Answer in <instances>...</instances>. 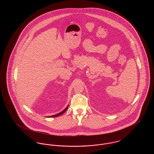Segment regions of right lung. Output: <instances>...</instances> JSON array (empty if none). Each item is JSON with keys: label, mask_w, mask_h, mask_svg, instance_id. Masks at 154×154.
Masks as SVG:
<instances>
[{"label": "right lung", "mask_w": 154, "mask_h": 154, "mask_svg": "<svg viewBox=\"0 0 154 154\" xmlns=\"http://www.w3.org/2000/svg\"><path fill=\"white\" fill-rule=\"evenodd\" d=\"M67 108H68V106L66 107V109H65L64 110H63L62 112H59L58 114H55V115H54V116H50L49 117H58V116H60L61 114H63L65 111H66V110L67 109Z\"/></svg>", "instance_id": "obj_1"}]
</instances>
